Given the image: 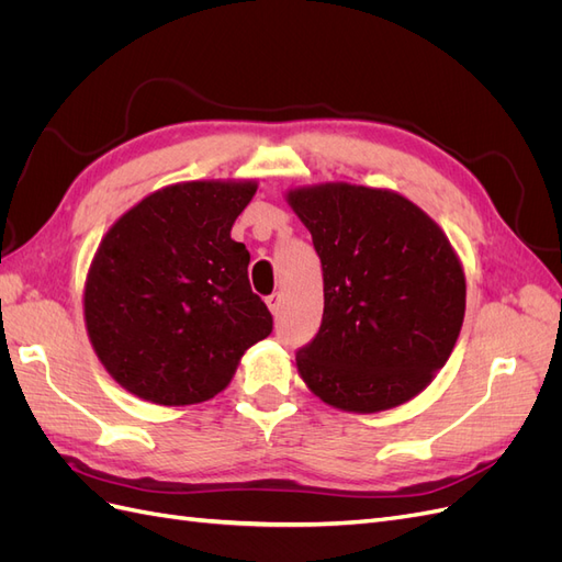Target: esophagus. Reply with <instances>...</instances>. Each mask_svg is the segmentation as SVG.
<instances>
[{
    "label": "esophagus",
    "instance_id": "1",
    "mask_svg": "<svg viewBox=\"0 0 562 562\" xmlns=\"http://www.w3.org/2000/svg\"><path fill=\"white\" fill-rule=\"evenodd\" d=\"M267 307H269V312H271V314L279 316V312H281V295H279V293L269 295V297H267Z\"/></svg>",
    "mask_w": 562,
    "mask_h": 562
}]
</instances>
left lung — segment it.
Masks as SVG:
<instances>
[{
  "instance_id": "1",
  "label": "left lung",
  "mask_w": 562,
  "mask_h": 562,
  "mask_svg": "<svg viewBox=\"0 0 562 562\" xmlns=\"http://www.w3.org/2000/svg\"><path fill=\"white\" fill-rule=\"evenodd\" d=\"M323 269V318L297 370L339 411L417 396L462 330L467 281L434 220L389 190L328 182L288 192Z\"/></svg>"
}]
</instances>
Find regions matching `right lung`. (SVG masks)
Here are the masks:
<instances>
[{
	"instance_id": "obj_1",
	"label": "right lung",
	"mask_w": 562,
	"mask_h": 562,
	"mask_svg": "<svg viewBox=\"0 0 562 562\" xmlns=\"http://www.w3.org/2000/svg\"><path fill=\"white\" fill-rule=\"evenodd\" d=\"M258 184L196 180L145 196L100 241L83 318L100 363L133 396L209 401L274 321L250 291L234 220Z\"/></svg>"
}]
</instances>
